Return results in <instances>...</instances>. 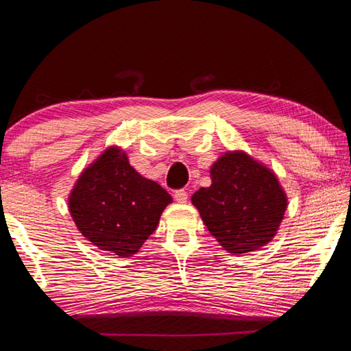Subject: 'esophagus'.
Returning a JSON list of instances; mask_svg holds the SVG:
<instances>
[{
  "label": "esophagus",
  "mask_w": 351,
  "mask_h": 351,
  "mask_svg": "<svg viewBox=\"0 0 351 351\" xmlns=\"http://www.w3.org/2000/svg\"><path fill=\"white\" fill-rule=\"evenodd\" d=\"M173 197H175V199L178 201V203H187V198H189V193L186 192V190H184V189H181V190H176V192H175V195H173Z\"/></svg>",
  "instance_id": "34e87169"
}]
</instances>
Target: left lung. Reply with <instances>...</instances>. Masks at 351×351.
Masks as SVG:
<instances>
[{"mask_svg":"<svg viewBox=\"0 0 351 351\" xmlns=\"http://www.w3.org/2000/svg\"><path fill=\"white\" fill-rule=\"evenodd\" d=\"M210 180L192 195V204L219 246L240 255L268 245L288 207L274 171L246 152L228 150L212 164Z\"/></svg>","mask_w":351,"mask_h":351,"instance_id":"1","label":"left lung"}]
</instances>
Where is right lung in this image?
<instances>
[{
    "label": "right lung",
    "instance_id": "right-lung-1",
    "mask_svg": "<svg viewBox=\"0 0 351 351\" xmlns=\"http://www.w3.org/2000/svg\"><path fill=\"white\" fill-rule=\"evenodd\" d=\"M170 203L167 190L139 175L117 145L105 148L83 169L68 197L79 232L119 257L139 251Z\"/></svg>",
    "mask_w": 351,
    "mask_h": 351
}]
</instances>
